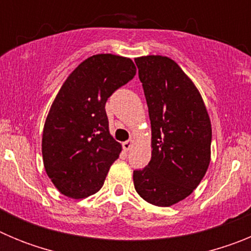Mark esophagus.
Instances as JSON below:
<instances>
[{"mask_svg":"<svg viewBox=\"0 0 251 251\" xmlns=\"http://www.w3.org/2000/svg\"><path fill=\"white\" fill-rule=\"evenodd\" d=\"M132 145H133V141L132 139H129V141H126L123 142V145H122V147H123V151H126V152H128V151L132 148Z\"/></svg>","mask_w":251,"mask_h":251,"instance_id":"1","label":"esophagus"}]
</instances>
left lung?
I'll list each match as a JSON object with an SVG mask.
<instances>
[{
    "label": "left lung",
    "instance_id": "obj_1",
    "mask_svg": "<svg viewBox=\"0 0 251 251\" xmlns=\"http://www.w3.org/2000/svg\"><path fill=\"white\" fill-rule=\"evenodd\" d=\"M152 128V157L133 171L139 196L156 206L175 205L191 195L210 163L211 123L200 93L174 60L137 57Z\"/></svg>",
    "mask_w": 251,
    "mask_h": 251
}]
</instances>
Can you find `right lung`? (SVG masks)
<instances>
[{"label":"right lung","instance_id":"add662e5","mask_svg":"<svg viewBox=\"0 0 251 251\" xmlns=\"http://www.w3.org/2000/svg\"><path fill=\"white\" fill-rule=\"evenodd\" d=\"M130 59L93 55L69 75L46 118L43 159L55 187L72 199L101 188L122 146L109 133L105 103L136 75Z\"/></svg>","mask_w":251,"mask_h":251}]
</instances>
